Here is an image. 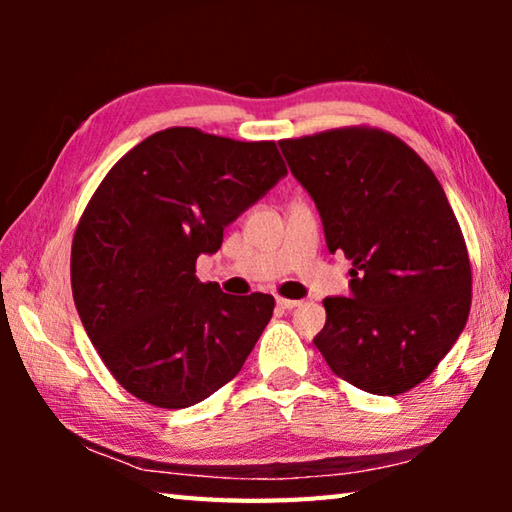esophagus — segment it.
I'll list each match as a JSON object with an SVG mask.
<instances>
[{
    "label": "esophagus",
    "mask_w": 512,
    "mask_h": 512,
    "mask_svg": "<svg viewBox=\"0 0 512 512\" xmlns=\"http://www.w3.org/2000/svg\"><path fill=\"white\" fill-rule=\"evenodd\" d=\"M277 307H280L282 311H291L300 307V300H287V298H277Z\"/></svg>",
    "instance_id": "34e87169"
}]
</instances>
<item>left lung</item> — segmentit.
I'll use <instances>...</instances> for the list:
<instances>
[{"label": "left lung", "mask_w": 512, "mask_h": 512, "mask_svg": "<svg viewBox=\"0 0 512 512\" xmlns=\"http://www.w3.org/2000/svg\"><path fill=\"white\" fill-rule=\"evenodd\" d=\"M280 149L316 203L329 253L352 259L350 293L325 298L316 348L366 393L418 386L452 350L472 305L470 257L438 178L377 128L282 140Z\"/></svg>", "instance_id": "left-lung-1"}]
</instances>
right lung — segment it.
<instances>
[{
    "label": "right lung",
    "mask_w": 512,
    "mask_h": 512,
    "mask_svg": "<svg viewBox=\"0 0 512 512\" xmlns=\"http://www.w3.org/2000/svg\"><path fill=\"white\" fill-rule=\"evenodd\" d=\"M287 176L275 142L167 128L128 151L85 207L72 293L101 361L128 393L187 409L244 366L273 316L268 293L198 282V255Z\"/></svg>",
    "instance_id": "right-lung-1"
}]
</instances>
